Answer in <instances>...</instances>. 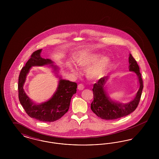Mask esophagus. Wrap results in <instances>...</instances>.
<instances>
[{"label": "esophagus", "mask_w": 159, "mask_h": 159, "mask_svg": "<svg viewBox=\"0 0 159 159\" xmlns=\"http://www.w3.org/2000/svg\"><path fill=\"white\" fill-rule=\"evenodd\" d=\"M84 85L82 84H78V86H77V88H78V89L79 90H83V89H84Z\"/></svg>", "instance_id": "esophagus-1"}]
</instances>
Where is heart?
Segmentation results:
<instances>
[{"label": "heart", "mask_w": 159, "mask_h": 159, "mask_svg": "<svg viewBox=\"0 0 159 159\" xmlns=\"http://www.w3.org/2000/svg\"><path fill=\"white\" fill-rule=\"evenodd\" d=\"M94 64L93 65V64ZM110 64V60L107 57L102 58L98 53H86L80 57L77 61V65L81 69H86L92 65L93 66L88 68L86 75L88 79H93L99 78L106 74ZM71 71L76 75L78 73L75 68H71Z\"/></svg>", "instance_id": "b5f03b06"}]
</instances>
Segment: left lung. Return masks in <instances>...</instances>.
I'll list each match as a JSON object with an SVG mask.
<instances>
[{
    "instance_id": "1",
    "label": "left lung",
    "mask_w": 159,
    "mask_h": 159,
    "mask_svg": "<svg viewBox=\"0 0 159 159\" xmlns=\"http://www.w3.org/2000/svg\"><path fill=\"white\" fill-rule=\"evenodd\" d=\"M129 70L135 72L138 76L139 88L135 98L128 104H122L117 103L108 97L104 89L105 83L108 79V76L101 78L97 83L93 84L92 89L93 101L91 103V110L97 116L102 119L114 120L128 116L134 111L139 104L144 87L143 81L141 74L139 72V66L131 54L129 55Z\"/></svg>"
}]
</instances>
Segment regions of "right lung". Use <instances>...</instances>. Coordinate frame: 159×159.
<instances>
[{"label": "right lung", "mask_w": 159, "mask_h": 159, "mask_svg": "<svg viewBox=\"0 0 159 159\" xmlns=\"http://www.w3.org/2000/svg\"><path fill=\"white\" fill-rule=\"evenodd\" d=\"M42 49H39L31 54L30 58L24 66L18 77V98L25 111L30 117L45 122H52L60 119L68 111L72 96L76 93L77 84L75 82L61 79L55 93L48 101L36 105L26 95L23 89L26 76L32 66H43L48 64L53 67V62L49 59L40 57Z\"/></svg>", "instance_id": "add662e5"}]
</instances>
